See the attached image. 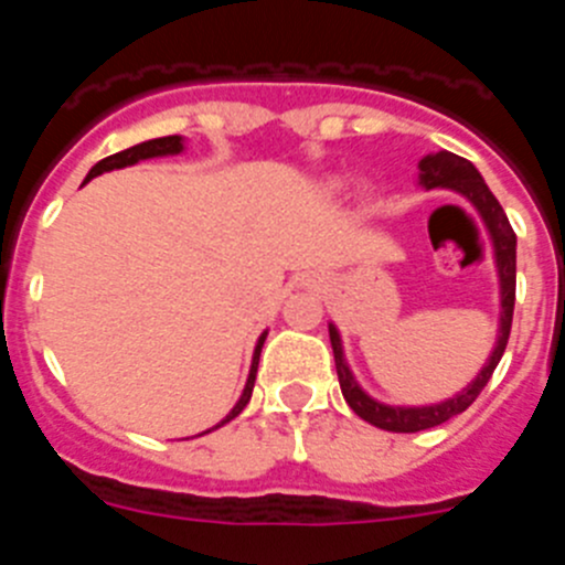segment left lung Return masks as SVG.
<instances>
[{
	"instance_id": "obj_1",
	"label": "left lung",
	"mask_w": 565,
	"mask_h": 565,
	"mask_svg": "<svg viewBox=\"0 0 565 565\" xmlns=\"http://www.w3.org/2000/svg\"><path fill=\"white\" fill-rule=\"evenodd\" d=\"M418 178H422V186L436 189H458V192L467 198L472 206L481 212L483 223H487L489 234H492V243H495V259H498V274H501V333H498V344L489 362L483 364V371L478 373V379L469 384L467 391L458 393L456 398H447L441 404H433V407H387V404L373 402L371 396H364L362 387L353 382L348 364L342 356V342H339L337 328L331 326V348H333V362H337V376L339 387H342L344 402L351 404V411L359 418H364L367 424L379 427V430L391 433H418L430 430L438 424L450 422L452 416L463 413L469 404L481 396V391L487 387V382L495 373L498 362H501L503 351H507L509 331H512V311H515V232L509 226L507 212L501 209V203L495 201V194L489 192L483 178L478 174V169L461 158V154H452L447 149H438V152L424 154L418 161Z\"/></svg>"
}]
</instances>
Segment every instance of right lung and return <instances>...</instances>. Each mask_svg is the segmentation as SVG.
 <instances>
[{"instance_id": "right-lung-1", "label": "right lung", "mask_w": 565, "mask_h": 565, "mask_svg": "<svg viewBox=\"0 0 565 565\" xmlns=\"http://www.w3.org/2000/svg\"><path fill=\"white\" fill-rule=\"evenodd\" d=\"M181 149H183V143H181V138H178V135H167V138H154V141H143V143H138V147H129V149H124V152H115V154H109V158H104V161H98L96 167L89 169L87 181H89V178H96V174L109 172V169L132 167V163L143 161V158H158V154H174V152H181ZM263 342H266V333L259 337L257 348H254V362H252V373H248L246 391H243L239 402L234 404V411L228 413V416L223 418L221 424L232 422V418L237 416V413L243 411V407H246L248 398H252V387H254V379H257V362H259V351H263ZM221 424H217V427H221Z\"/></svg>"}]
</instances>
